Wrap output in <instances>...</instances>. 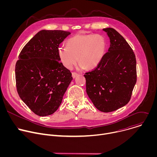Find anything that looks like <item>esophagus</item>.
<instances>
[{
  "instance_id": "esophagus-1",
  "label": "esophagus",
  "mask_w": 157,
  "mask_h": 157,
  "mask_svg": "<svg viewBox=\"0 0 157 157\" xmlns=\"http://www.w3.org/2000/svg\"><path fill=\"white\" fill-rule=\"evenodd\" d=\"M77 76H78V73H76V72L72 73V77H73V78H75Z\"/></svg>"
}]
</instances>
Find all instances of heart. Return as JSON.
Returning a JSON list of instances; mask_svg holds the SVG:
<instances>
[{"mask_svg": "<svg viewBox=\"0 0 157 157\" xmlns=\"http://www.w3.org/2000/svg\"><path fill=\"white\" fill-rule=\"evenodd\" d=\"M105 49L106 41L103 36L78 34L68 40L66 47L58 48V55L67 69H72L78 61L80 63L79 68L93 69L102 59Z\"/></svg>", "mask_w": 157, "mask_h": 157, "instance_id": "obj_1", "label": "heart"}]
</instances>
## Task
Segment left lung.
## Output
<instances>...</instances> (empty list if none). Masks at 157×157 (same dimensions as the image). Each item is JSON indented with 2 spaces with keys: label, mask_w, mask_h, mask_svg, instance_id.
<instances>
[{
  "label": "left lung",
  "mask_w": 157,
  "mask_h": 157,
  "mask_svg": "<svg viewBox=\"0 0 157 157\" xmlns=\"http://www.w3.org/2000/svg\"><path fill=\"white\" fill-rule=\"evenodd\" d=\"M110 47L96 68L85 73L86 93L94 106L110 113L125 105L137 82L136 58L125 38L113 28L104 29Z\"/></svg>",
  "instance_id": "obj_1"
}]
</instances>
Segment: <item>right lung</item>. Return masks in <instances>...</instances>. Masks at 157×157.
Here are the masks:
<instances>
[{"label": "right lung", "instance_id": "add662e5", "mask_svg": "<svg viewBox=\"0 0 157 157\" xmlns=\"http://www.w3.org/2000/svg\"><path fill=\"white\" fill-rule=\"evenodd\" d=\"M63 30H42L21 50L15 65L20 99L39 116L53 114L73 79L60 62L59 44L70 35Z\"/></svg>", "mask_w": 157, "mask_h": 157}]
</instances>
